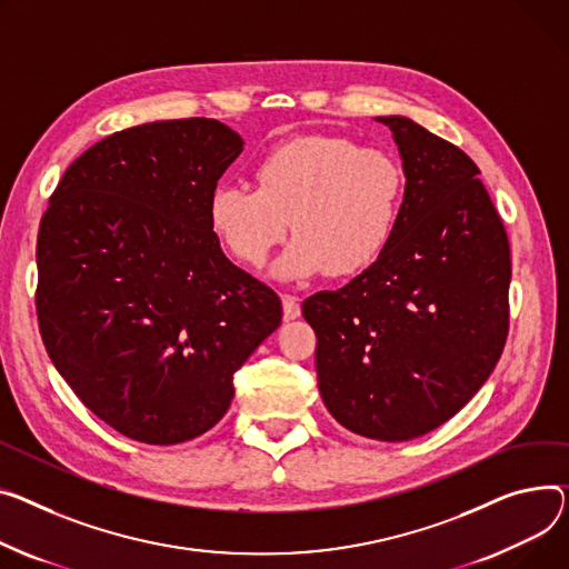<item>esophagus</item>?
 <instances>
[{"label": "esophagus", "instance_id": "34e87169", "mask_svg": "<svg viewBox=\"0 0 569 569\" xmlns=\"http://www.w3.org/2000/svg\"><path fill=\"white\" fill-rule=\"evenodd\" d=\"M283 299V316L286 320H295L301 316V301L295 295H281Z\"/></svg>", "mask_w": 569, "mask_h": 569}]
</instances>
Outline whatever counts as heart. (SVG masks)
<instances>
[{"label": "heart", "instance_id": "heart-1", "mask_svg": "<svg viewBox=\"0 0 569 569\" xmlns=\"http://www.w3.org/2000/svg\"><path fill=\"white\" fill-rule=\"evenodd\" d=\"M256 182L219 184L210 226L240 262L262 268L292 223L297 238L277 264L283 279L325 270L355 277L370 268L398 229L407 189L387 150L331 134L279 143L256 164Z\"/></svg>", "mask_w": 569, "mask_h": 569}]
</instances>
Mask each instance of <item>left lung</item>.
<instances>
[{
    "instance_id": "left-lung-1",
    "label": "left lung",
    "mask_w": 569,
    "mask_h": 569,
    "mask_svg": "<svg viewBox=\"0 0 569 569\" xmlns=\"http://www.w3.org/2000/svg\"><path fill=\"white\" fill-rule=\"evenodd\" d=\"M407 178L398 229L368 270L301 305L333 419L368 439L407 441L456 416L508 338L510 244L480 169L405 117H380Z\"/></svg>"
}]
</instances>
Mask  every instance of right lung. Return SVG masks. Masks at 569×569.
Wrapping results in <instances>:
<instances>
[{"label":"right lung","mask_w":569,"mask_h":569,"mask_svg":"<svg viewBox=\"0 0 569 569\" xmlns=\"http://www.w3.org/2000/svg\"><path fill=\"white\" fill-rule=\"evenodd\" d=\"M242 143L214 119L113 132L66 169L41 219L43 346L84 407L134 441L208 432L281 325L279 295L223 256L208 217Z\"/></svg>","instance_id":"right-lung-1"}]
</instances>
